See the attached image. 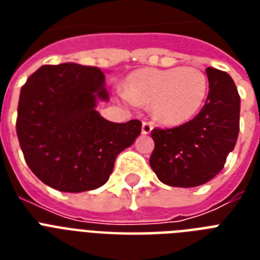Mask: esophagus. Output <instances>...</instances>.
<instances>
[{"mask_svg":"<svg viewBox=\"0 0 260 260\" xmlns=\"http://www.w3.org/2000/svg\"><path fill=\"white\" fill-rule=\"evenodd\" d=\"M152 129H154V125H152V122H150V121L143 122V125H142L143 135H150L151 132H152Z\"/></svg>","mask_w":260,"mask_h":260,"instance_id":"1","label":"esophagus"}]
</instances>
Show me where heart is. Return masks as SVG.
Instances as JSON below:
<instances>
[{
    "instance_id": "b5f03b06",
    "label": "heart",
    "mask_w": 260,
    "mask_h": 260,
    "mask_svg": "<svg viewBox=\"0 0 260 260\" xmlns=\"http://www.w3.org/2000/svg\"><path fill=\"white\" fill-rule=\"evenodd\" d=\"M125 86L126 91L120 94L122 101L129 105L151 104L156 121L178 126L200 113L208 97L209 81L197 67H144L128 75Z\"/></svg>"
}]
</instances>
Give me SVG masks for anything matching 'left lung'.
<instances>
[{"label":"left lung","instance_id":"obj_1","mask_svg":"<svg viewBox=\"0 0 260 260\" xmlns=\"http://www.w3.org/2000/svg\"><path fill=\"white\" fill-rule=\"evenodd\" d=\"M209 93L201 112L183 125L154 129L150 166L159 181L174 187H196L224 169L238 140L240 97L234 79L206 69Z\"/></svg>","mask_w":260,"mask_h":260}]
</instances>
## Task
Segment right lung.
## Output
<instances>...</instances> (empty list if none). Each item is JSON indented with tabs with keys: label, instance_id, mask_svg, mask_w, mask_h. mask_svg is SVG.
<instances>
[{
	"label": "right lung",
	"instance_id": "right-lung-1",
	"mask_svg": "<svg viewBox=\"0 0 260 260\" xmlns=\"http://www.w3.org/2000/svg\"><path fill=\"white\" fill-rule=\"evenodd\" d=\"M98 101H109L98 67L42 66L26 79L16 128L26 165L43 183L66 193L98 189L140 135L139 120L109 121Z\"/></svg>",
	"mask_w": 260,
	"mask_h": 260
}]
</instances>
